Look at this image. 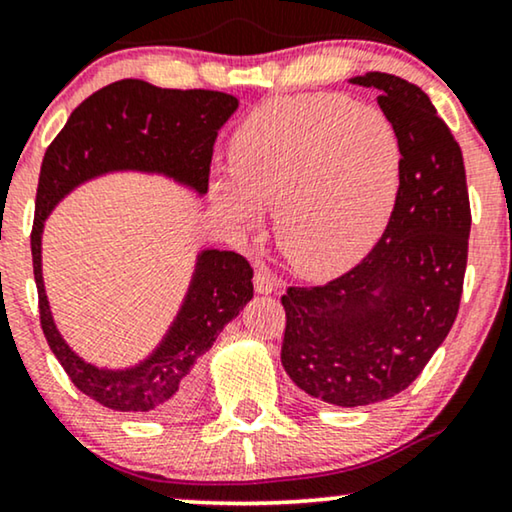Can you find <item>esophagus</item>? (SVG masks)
<instances>
[{
    "mask_svg": "<svg viewBox=\"0 0 512 512\" xmlns=\"http://www.w3.org/2000/svg\"><path fill=\"white\" fill-rule=\"evenodd\" d=\"M278 285H280V280L273 276L269 269L259 266V269L255 271V292L257 294H271Z\"/></svg>",
    "mask_w": 512,
    "mask_h": 512,
    "instance_id": "1",
    "label": "esophagus"
}]
</instances>
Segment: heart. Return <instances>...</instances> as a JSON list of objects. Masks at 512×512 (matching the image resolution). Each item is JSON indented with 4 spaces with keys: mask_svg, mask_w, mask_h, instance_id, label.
Wrapping results in <instances>:
<instances>
[{
    "mask_svg": "<svg viewBox=\"0 0 512 512\" xmlns=\"http://www.w3.org/2000/svg\"><path fill=\"white\" fill-rule=\"evenodd\" d=\"M232 171H213L211 197L236 234L276 232L308 278L343 273L383 234L397 206L403 150L383 111L341 95L280 97L236 129Z\"/></svg>",
    "mask_w": 512,
    "mask_h": 512,
    "instance_id": "1",
    "label": "heart"
}]
</instances>
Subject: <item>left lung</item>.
<instances>
[{"mask_svg":"<svg viewBox=\"0 0 512 512\" xmlns=\"http://www.w3.org/2000/svg\"><path fill=\"white\" fill-rule=\"evenodd\" d=\"M348 83L376 88L378 106L397 127V206L355 269L280 297L287 318L280 362L308 397L355 408L406 390L455 325L471 208L462 148L431 99L383 71Z\"/></svg>","mask_w":512,"mask_h":512,"instance_id":"left-lung-1","label":"left lung"}]
</instances>
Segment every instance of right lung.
<instances>
[{
  "label": "right lung",
  "mask_w": 512,
  "mask_h": 512,
  "mask_svg": "<svg viewBox=\"0 0 512 512\" xmlns=\"http://www.w3.org/2000/svg\"><path fill=\"white\" fill-rule=\"evenodd\" d=\"M236 109L239 99L225 92L167 90L125 78L74 109L43 155L32 227L41 329L71 383L106 408L155 417L190 408L201 355L253 299V269L232 250H199L183 304L153 352L122 369L97 366L64 341L50 311L41 269L48 215L83 183L127 171L162 176L204 197L213 143Z\"/></svg>",
  "instance_id": "obj_1"
}]
</instances>
